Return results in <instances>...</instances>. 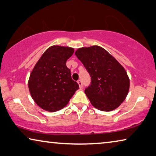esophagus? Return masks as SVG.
I'll list each match as a JSON object with an SVG mask.
<instances>
[{
    "mask_svg": "<svg viewBox=\"0 0 156 156\" xmlns=\"http://www.w3.org/2000/svg\"><path fill=\"white\" fill-rule=\"evenodd\" d=\"M77 83H78V84H79V86H80V88H82V86H83V84H82V81H81V80H79V81H77Z\"/></svg>",
    "mask_w": 156,
    "mask_h": 156,
    "instance_id": "34e87169",
    "label": "esophagus"
}]
</instances>
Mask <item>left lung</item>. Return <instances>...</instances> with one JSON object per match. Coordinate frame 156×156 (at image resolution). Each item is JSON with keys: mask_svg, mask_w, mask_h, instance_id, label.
I'll use <instances>...</instances> for the list:
<instances>
[{"mask_svg": "<svg viewBox=\"0 0 156 156\" xmlns=\"http://www.w3.org/2000/svg\"><path fill=\"white\" fill-rule=\"evenodd\" d=\"M75 54L91 77V84L84 91L91 105L104 112L118 108L130 88V79L125 68L98 45L79 48Z\"/></svg>", "mask_w": 156, "mask_h": 156, "instance_id": "obj_1", "label": "left lung"}]
</instances>
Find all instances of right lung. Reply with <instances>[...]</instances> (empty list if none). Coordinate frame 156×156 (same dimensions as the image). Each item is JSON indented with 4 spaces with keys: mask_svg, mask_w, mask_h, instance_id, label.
Listing matches in <instances>:
<instances>
[{
    "mask_svg": "<svg viewBox=\"0 0 156 156\" xmlns=\"http://www.w3.org/2000/svg\"><path fill=\"white\" fill-rule=\"evenodd\" d=\"M74 48L53 45L45 51L35 65L28 79L31 97L40 108L54 112L63 109L79 88L71 77L66 61Z\"/></svg>",
    "mask_w": 156,
    "mask_h": 156,
    "instance_id": "add662e5",
    "label": "right lung"
}]
</instances>
